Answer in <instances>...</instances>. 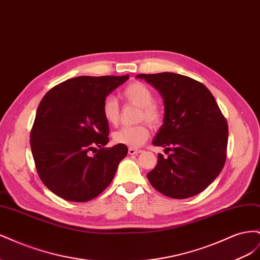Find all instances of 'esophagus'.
<instances>
[{
	"label": "esophagus",
	"instance_id": "1",
	"mask_svg": "<svg viewBox=\"0 0 260 260\" xmlns=\"http://www.w3.org/2000/svg\"><path fill=\"white\" fill-rule=\"evenodd\" d=\"M128 153H129V155H136V154L141 153V149H138V148H135V147H129Z\"/></svg>",
	"mask_w": 260,
	"mask_h": 260
}]
</instances>
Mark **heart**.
Instances as JSON below:
<instances>
[{"label":"heart","mask_w":260,"mask_h":260,"mask_svg":"<svg viewBox=\"0 0 260 260\" xmlns=\"http://www.w3.org/2000/svg\"><path fill=\"white\" fill-rule=\"evenodd\" d=\"M123 99L129 103L140 107L139 121H145L152 128H158L164 120V113L160 106L155 103L153 90L143 82L135 81L125 86L122 91ZM102 115L108 124L115 125L119 121V106L113 96H107L102 104ZM149 137L147 125H127L116 131L113 136L115 143L129 147H139Z\"/></svg>","instance_id":"obj_1"}]
</instances>
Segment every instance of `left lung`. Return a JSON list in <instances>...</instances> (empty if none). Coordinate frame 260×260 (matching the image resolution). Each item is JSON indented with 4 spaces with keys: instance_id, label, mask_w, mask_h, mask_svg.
<instances>
[{
    "instance_id": "1",
    "label": "left lung",
    "mask_w": 260,
    "mask_h": 260,
    "mask_svg": "<svg viewBox=\"0 0 260 260\" xmlns=\"http://www.w3.org/2000/svg\"><path fill=\"white\" fill-rule=\"evenodd\" d=\"M164 99V124L153 145L172 151L158 154L147 174L154 188L171 199L201 193L222 170L226 158L228 122L215 98L202 82L174 73L140 74Z\"/></svg>"
}]
</instances>
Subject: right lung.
<instances>
[{"label":"right lung","mask_w":260,"mask_h":260,"mask_svg":"<svg viewBox=\"0 0 260 260\" xmlns=\"http://www.w3.org/2000/svg\"><path fill=\"white\" fill-rule=\"evenodd\" d=\"M128 79V75L73 78L55 85L39 104L31 152L39 177L59 198L88 202L111 184L128 147H105L109 127L102 104Z\"/></svg>","instance_id":"1"}]
</instances>
